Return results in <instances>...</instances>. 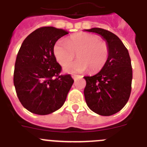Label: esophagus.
Wrapping results in <instances>:
<instances>
[{
	"instance_id": "34e87169",
	"label": "esophagus",
	"mask_w": 147,
	"mask_h": 147,
	"mask_svg": "<svg viewBox=\"0 0 147 147\" xmlns=\"http://www.w3.org/2000/svg\"><path fill=\"white\" fill-rule=\"evenodd\" d=\"M79 76H79V75H75V74L74 75H72V78L74 79V80H76V79H77V78H79Z\"/></svg>"
}]
</instances>
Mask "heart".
Listing matches in <instances>:
<instances>
[{"label":"heart","instance_id":"1","mask_svg":"<svg viewBox=\"0 0 147 147\" xmlns=\"http://www.w3.org/2000/svg\"><path fill=\"white\" fill-rule=\"evenodd\" d=\"M79 60L65 65L67 72H83L88 69L90 73L100 71L109 57V48L107 42L92 33H82L72 36L67 42L62 40L54 47V55L62 65L68 64L76 57Z\"/></svg>","mask_w":147,"mask_h":147}]
</instances>
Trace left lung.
Returning <instances> with one entry per match:
<instances>
[{
	"mask_svg": "<svg viewBox=\"0 0 147 147\" xmlns=\"http://www.w3.org/2000/svg\"><path fill=\"white\" fill-rule=\"evenodd\" d=\"M85 30L100 35L109 48L101 71L92 76H84L86 103L96 114L111 116L125 106L131 92L133 71L128 50L117 36L107 30L94 28Z\"/></svg>",
	"mask_w": 147,
	"mask_h": 147,
	"instance_id": "1",
	"label": "left lung"
}]
</instances>
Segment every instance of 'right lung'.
Returning a JSON list of instances; mask_svg holds the SVG:
<instances>
[{
	"label": "right lung",
	"mask_w": 147,
	"mask_h": 147,
	"mask_svg": "<svg viewBox=\"0 0 147 147\" xmlns=\"http://www.w3.org/2000/svg\"><path fill=\"white\" fill-rule=\"evenodd\" d=\"M67 34L65 30L41 27L27 36L19 50L14 84L20 103L33 114L59 109L74 82L70 74H60L62 67L54 55L55 43Z\"/></svg>",
	"instance_id": "add662e5"
}]
</instances>
